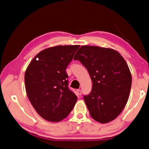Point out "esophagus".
<instances>
[{"label":"esophagus","mask_w":149,"mask_h":149,"mask_svg":"<svg viewBox=\"0 0 149 149\" xmlns=\"http://www.w3.org/2000/svg\"><path fill=\"white\" fill-rule=\"evenodd\" d=\"M77 94H78V95H82V91H81L80 89H77Z\"/></svg>","instance_id":"34e87169"}]
</instances>
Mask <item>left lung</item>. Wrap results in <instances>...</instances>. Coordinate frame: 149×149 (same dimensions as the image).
Returning a JSON list of instances; mask_svg holds the SVG:
<instances>
[{"label": "left lung", "mask_w": 149, "mask_h": 149, "mask_svg": "<svg viewBox=\"0 0 149 149\" xmlns=\"http://www.w3.org/2000/svg\"><path fill=\"white\" fill-rule=\"evenodd\" d=\"M88 70L92 80L90 93L84 97L89 113L107 123L121 113L128 99L132 75L125 59L116 50L84 45L74 58Z\"/></svg>", "instance_id": "left-lung-1"}]
</instances>
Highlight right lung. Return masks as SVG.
<instances>
[{
  "mask_svg": "<svg viewBox=\"0 0 149 149\" xmlns=\"http://www.w3.org/2000/svg\"><path fill=\"white\" fill-rule=\"evenodd\" d=\"M79 47L58 45L44 49L25 71L28 98L37 113L48 121L66 118L77 102V97L68 88L65 69Z\"/></svg>",
  "mask_w": 149,
  "mask_h": 149,
  "instance_id": "obj_1",
  "label": "right lung"
}]
</instances>
